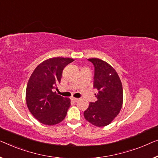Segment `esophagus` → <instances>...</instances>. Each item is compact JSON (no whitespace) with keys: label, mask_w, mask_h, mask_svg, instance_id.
Masks as SVG:
<instances>
[{"label":"esophagus","mask_w":158,"mask_h":158,"mask_svg":"<svg viewBox=\"0 0 158 158\" xmlns=\"http://www.w3.org/2000/svg\"><path fill=\"white\" fill-rule=\"evenodd\" d=\"M71 100L72 101V102H78V101H79V98L72 97V98H71Z\"/></svg>","instance_id":"obj_1"}]
</instances>
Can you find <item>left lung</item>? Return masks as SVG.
Segmentation results:
<instances>
[{
	"mask_svg": "<svg viewBox=\"0 0 158 158\" xmlns=\"http://www.w3.org/2000/svg\"><path fill=\"white\" fill-rule=\"evenodd\" d=\"M94 64V87L98 90L97 101L91 102L84 116L98 127L110 124L119 114L123 104V86L118 75L107 62L98 58L88 59Z\"/></svg>",
	"mask_w": 158,
	"mask_h": 158,
	"instance_id": "left-lung-1",
	"label": "left lung"
}]
</instances>
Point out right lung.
I'll return each mask as SVG.
<instances>
[{
  "instance_id": "add662e5",
  "label": "right lung",
  "mask_w": 158,
  "mask_h": 158,
  "mask_svg": "<svg viewBox=\"0 0 158 158\" xmlns=\"http://www.w3.org/2000/svg\"><path fill=\"white\" fill-rule=\"evenodd\" d=\"M71 58L48 59L35 68L26 88L28 109L35 118L48 126L60 123L70 106V99L53 92L60 83L63 69L72 62Z\"/></svg>"
}]
</instances>
